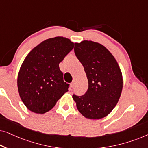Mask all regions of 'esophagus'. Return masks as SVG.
Here are the masks:
<instances>
[{
  "mask_svg": "<svg viewBox=\"0 0 148 148\" xmlns=\"http://www.w3.org/2000/svg\"><path fill=\"white\" fill-rule=\"evenodd\" d=\"M70 86H71V88H73V87L75 86V83H74V82H73L71 84V85H70Z\"/></svg>",
  "mask_w": 148,
  "mask_h": 148,
  "instance_id": "34e87169",
  "label": "esophagus"
}]
</instances>
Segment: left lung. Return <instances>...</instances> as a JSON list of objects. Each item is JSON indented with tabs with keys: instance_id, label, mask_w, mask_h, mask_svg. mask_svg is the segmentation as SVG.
I'll return each instance as SVG.
<instances>
[{
	"instance_id": "left-lung-1",
	"label": "left lung",
	"mask_w": 148,
	"mask_h": 148,
	"mask_svg": "<svg viewBox=\"0 0 148 148\" xmlns=\"http://www.w3.org/2000/svg\"><path fill=\"white\" fill-rule=\"evenodd\" d=\"M74 50L88 80L86 94L73 95L77 108L87 119L104 118L116 106L122 92L120 66L111 52L98 42L84 40L75 44Z\"/></svg>"
}]
</instances>
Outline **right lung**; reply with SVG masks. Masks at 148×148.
Returning <instances> with one entry per match:
<instances>
[{"label":"right lung","mask_w":148,"mask_h":148,"mask_svg":"<svg viewBox=\"0 0 148 148\" xmlns=\"http://www.w3.org/2000/svg\"><path fill=\"white\" fill-rule=\"evenodd\" d=\"M74 47L66 38L47 39L34 47L19 69L17 87L22 102L32 112L44 114L51 110L68 92L59 63Z\"/></svg>","instance_id":"obj_1"}]
</instances>
